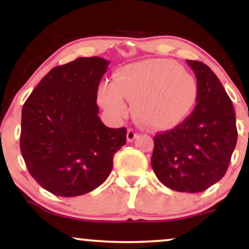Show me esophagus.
<instances>
[{"instance_id":"obj_1","label":"esophagus","mask_w":249,"mask_h":249,"mask_svg":"<svg viewBox=\"0 0 249 249\" xmlns=\"http://www.w3.org/2000/svg\"><path fill=\"white\" fill-rule=\"evenodd\" d=\"M136 138H137L136 131H134L133 128H128L127 133H126V139H127V142H133Z\"/></svg>"}]
</instances>
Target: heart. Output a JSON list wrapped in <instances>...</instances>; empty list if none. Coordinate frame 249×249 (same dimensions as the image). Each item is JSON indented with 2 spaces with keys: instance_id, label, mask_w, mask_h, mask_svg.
<instances>
[{
  "instance_id": "b5f03b06",
  "label": "heart",
  "mask_w": 249,
  "mask_h": 249,
  "mask_svg": "<svg viewBox=\"0 0 249 249\" xmlns=\"http://www.w3.org/2000/svg\"><path fill=\"white\" fill-rule=\"evenodd\" d=\"M198 97L196 78L167 59H146L124 65L115 82H105L98 101L112 118L121 119L133 102L134 117L151 130L178 125L192 110Z\"/></svg>"
}]
</instances>
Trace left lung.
<instances>
[{"mask_svg": "<svg viewBox=\"0 0 249 249\" xmlns=\"http://www.w3.org/2000/svg\"><path fill=\"white\" fill-rule=\"evenodd\" d=\"M198 83L193 112L172 130L156 134L151 165L165 186L198 193L225 176L235 148V112L232 101L210 68L188 61Z\"/></svg>", "mask_w": 249, "mask_h": 249, "instance_id": "left-lung-1", "label": "left lung"}]
</instances>
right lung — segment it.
Here are the masks:
<instances>
[{"mask_svg":"<svg viewBox=\"0 0 249 249\" xmlns=\"http://www.w3.org/2000/svg\"><path fill=\"white\" fill-rule=\"evenodd\" d=\"M108 61L79 57L51 69L22 107L19 146L28 171L44 190L77 196L107 180L126 128L99 118L97 92Z\"/></svg>","mask_w":249,"mask_h":249,"instance_id":"1","label":"right lung"}]
</instances>
